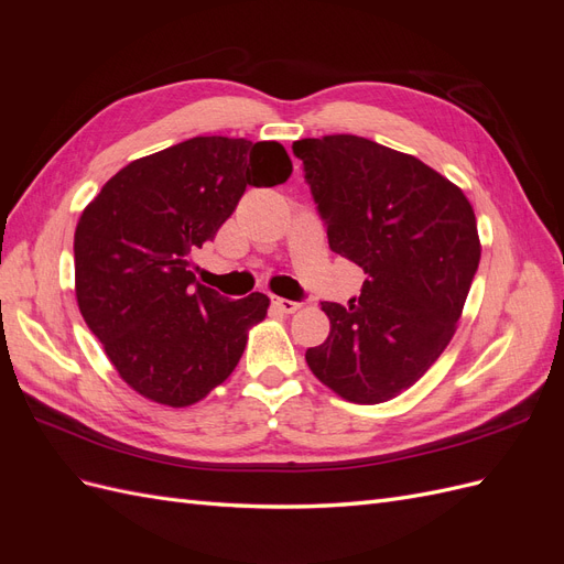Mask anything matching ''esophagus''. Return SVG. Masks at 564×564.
Instances as JSON below:
<instances>
[{"instance_id":"34e87169","label":"esophagus","mask_w":564,"mask_h":564,"mask_svg":"<svg viewBox=\"0 0 564 564\" xmlns=\"http://www.w3.org/2000/svg\"><path fill=\"white\" fill-rule=\"evenodd\" d=\"M272 305H275L280 313H286V315L289 313H296L301 308V303L289 301V299H280V296H272Z\"/></svg>"}]
</instances>
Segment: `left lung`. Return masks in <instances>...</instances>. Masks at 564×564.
<instances>
[{
	"label": "left lung",
	"mask_w": 564,
	"mask_h": 564,
	"mask_svg": "<svg viewBox=\"0 0 564 564\" xmlns=\"http://www.w3.org/2000/svg\"><path fill=\"white\" fill-rule=\"evenodd\" d=\"M332 251L367 272L348 308L322 303L329 336L305 350L336 395L379 404L447 348L480 263L470 202L414 155L336 133L292 145Z\"/></svg>",
	"instance_id": "left-lung-1"
}]
</instances>
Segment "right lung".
I'll return each mask as SVG.
<instances>
[{
    "label": "right lung",
    "instance_id": "1",
    "mask_svg": "<svg viewBox=\"0 0 564 564\" xmlns=\"http://www.w3.org/2000/svg\"><path fill=\"white\" fill-rule=\"evenodd\" d=\"M292 176L275 141L197 135L133 160L100 187L75 230L79 313L135 392L191 406L240 362L270 299L230 301L195 284L191 253L212 242L249 185Z\"/></svg>",
    "mask_w": 564,
    "mask_h": 564
}]
</instances>
